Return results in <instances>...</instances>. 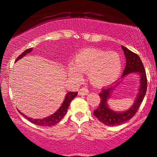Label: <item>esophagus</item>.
<instances>
[{
	"label": "esophagus",
	"instance_id": "obj_1",
	"mask_svg": "<svg viewBox=\"0 0 157 157\" xmlns=\"http://www.w3.org/2000/svg\"><path fill=\"white\" fill-rule=\"evenodd\" d=\"M88 94H89V90H88L86 87L81 88V89H79L78 91V95L80 96H85L87 95Z\"/></svg>",
	"mask_w": 157,
	"mask_h": 157
}]
</instances>
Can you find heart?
<instances>
[{
  "label": "heart",
  "instance_id": "1",
  "mask_svg": "<svg viewBox=\"0 0 157 157\" xmlns=\"http://www.w3.org/2000/svg\"><path fill=\"white\" fill-rule=\"evenodd\" d=\"M122 60L115 51L86 48L75 56L74 62L68 66V74L73 78L81 79V73H88L92 84L104 87L115 82L121 74Z\"/></svg>",
  "mask_w": 157,
  "mask_h": 157
}]
</instances>
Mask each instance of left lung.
Wrapping results in <instances>:
<instances>
[{"label":"left lung","instance_id":"1","mask_svg":"<svg viewBox=\"0 0 157 157\" xmlns=\"http://www.w3.org/2000/svg\"><path fill=\"white\" fill-rule=\"evenodd\" d=\"M121 48L123 49L126 59V65L121 78H124L130 74L136 73L139 76L140 86L134 104L128 110L124 111H113L109 108L107 104V101L111 97V94L119 83L113 87L102 89V91L99 94L101 98L99 106L94 111V114L101 123L107 126L120 125L132 119L136 114L147 93V75L141 59L138 55L128 50L126 47L121 46Z\"/></svg>","mask_w":157,"mask_h":157}]
</instances>
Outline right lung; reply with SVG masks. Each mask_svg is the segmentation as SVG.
I'll use <instances>...</instances> for the list:
<instances>
[{"label": "right lung", "instance_id": "add662e5", "mask_svg": "<svg viewBox=\"0 0 157 157\" xmlns=\"http://www.w3.org/2000/svg\"><path fill=\"white\" fill-rule=\"evenodd\" d=\"M33 48H29L27 50H25L24 52H23L17 58L16 60V62L18 61L19 59H21V58L25 56L27 53L31 52ZM78 92H68L65 96V99H64L63 104L61 106V107L53 113V114L49 116V117L44 118L42 119H32V118L28 117L27 116H25L20 111H18L25 119H27L29 121H31V123L34 124H36L38 126H51L55 125L57 123L61 121V120L64 117V116L66 115V112H67L68 108L69 106L70 103L71 102V101L77 96Z\"/></svg>", "mask_w": 157, "mask_h": 157}]
</instances>
